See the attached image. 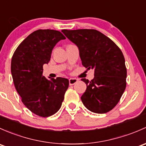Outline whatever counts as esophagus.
I'll return each mask as SVG.
<instances>
[{
	"label": "esophagus",
	"mask_w": 146,
	"mask_h": 146,
	"mask_svg": "<svg viewBox=\"0 0 146 146\" xmlns=\"http://www.w3.org/2000/svg\"><path fill=\"white\" fill-rule=\"evenodd\" d=\"M77 82L78 79H76V78H70V79H69V85H73Z\"/></svg>",
	"instance_id": "34e87169"
}]
</instances>
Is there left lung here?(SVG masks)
<instances>
[{
  "instance_id": "1",
  "label": "left lung",
  "mask_w": 146,
  "mask_h": 146,
  "mask_svg": "<svg viewBox=\"0 0 146 146\" xmlns=\"http://www.w3.org/2000/svg\"><path fill=\"white\" fill-rule=\"evenodd\" d=\"M61 31L78 46L82 65L94 70L91 81L81 79L87 85L81 96L84 106L93 113H108L119 102L127 85V68L122 51L112 40L94 29Z\"/></svg>"
}]
</instances>
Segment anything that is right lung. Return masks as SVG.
<instances>
[{"instance_id":"right-lung-1","label":"right lung","mask_w":146,"mask_h":146,"mask_svg":"<svg viewBox=\"0 0 146 146\" xmlns=\"http://www.w3.org/2000/svg\"><path fill=\"white\" fill-rule=\"evenodd\" d=\"M65 36L56 30L39 29L31 33L13 54L11 73L21 101L32 113L47 117L61 108L68 87L66 78L48 80L42 76L54 47Z\"/></svg>"}]
</instances>
